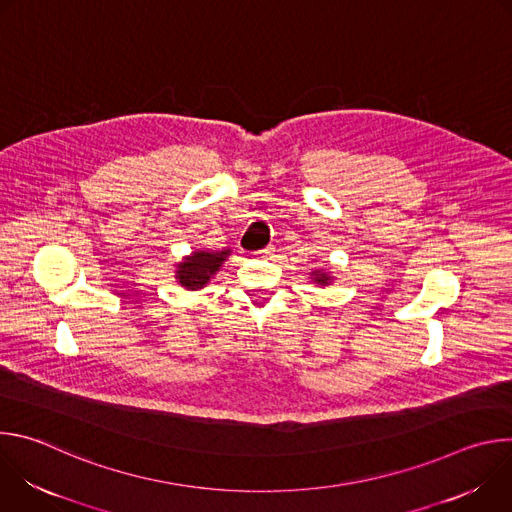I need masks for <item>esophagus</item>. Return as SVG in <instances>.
<instances>
[{
    "label": "esophagus",
    "mask_w": 512,
    "mask_h": 512,
    "mask_svg": "<svg viewBox=\"0 0 512 512\" xmlns=\"http://www.w3.org/2000/svg\"><path fill=\"white\" fill-rule=\"evenodd\" d=\"M273 251H275V247H265L263 251H259V255H261V257H271Z\"/></svg>",
    "instance_id": "obj_1"
}]
</instances>
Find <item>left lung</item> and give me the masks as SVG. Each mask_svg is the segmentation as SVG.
Wrapping results in <instances>:
<instances>
[{
    "label": "left lung",
    "mask_w": 512,
    "mask_h": 512,
    "mask_svg": "<svg viewBox=\"0 0 512 512\" xmlns=\"http://www.w3.org/2000/svg\"><path fill=\"white\" fill-rule=\"evenodd\" d=\"M314 275H316L314 281H318V283H322V285H328V283H330V277H328L326 273H318V271H316Z\"/></svg>",
    "instance_id": "obj_1"
}]
</instances>
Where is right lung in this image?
I'll list each match as a JSON object with an SVG mask.
<instances>
[{"label": "right lung", "instance_id": "1", "mask_svg": "<svg viewBox=\"0 0 512 512\" xmlns=\"http://www.w3.org/2000/svg\"><path fill=\"white\" fill-rule=\"evenodd\" d=\"M229 253L231 251H221V253L198 251L192 257H186V261H182L178 265L180 283L188 289L202 287L218 271V267H221V263L225 261V257Z\"/></svg>", "mask_w": 512, "mask_h": 512}]
</instances>
